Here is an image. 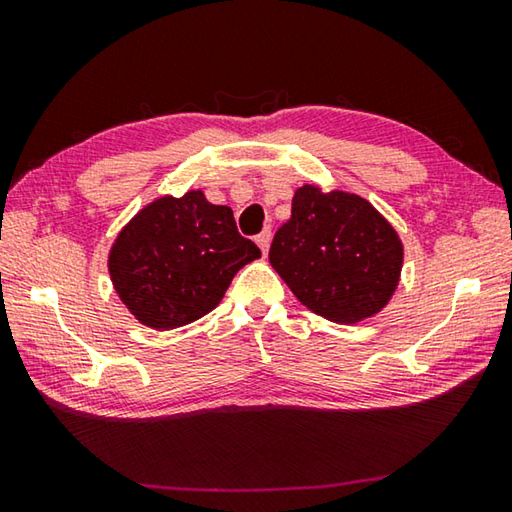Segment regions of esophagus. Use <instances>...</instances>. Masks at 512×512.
<instances>
[{
    "label": "esophagus",
    "mask_w": 512,
    "mask_h": 512,
    "mask_svg": "<svg viewBox=\"0 0 512 512\" xmlns=\"http://www.w3.org/2000/svg\"><path fill=\"white\" fill-rule=\"evenodd\" d=\"M255 241H257V246L262 248V253L266 255L268 253V246H271V228H266L264 232H259V235L255 237Z\"/></svg>",
    "instance_id": "1"
}]
</instances>
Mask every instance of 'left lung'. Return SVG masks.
Returning <instances> with one entry per match:
<instances>
[{"instance_id":"1","label":"left lung","mask_w":512,"mask_h":512,"mask_svg":"<svg viewBox=\"0 0 512 512\" xmlns=\"http://www.w3.org/2000/svg\"><path fill=\"white\" fill-rule=\"evenodd\" d=\"M402 241L366 198L300 187L268 262L302 305L352 325L386 307L400 282Z\"/></svg>"}]
</instances>
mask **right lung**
Listing matches in <instances>:
<instances>
[{"mask_svg": "<svg viewBox=\"0 0 512 512\" xmlns=\"http://www.w3.org/2000/svg\"><path fill=\"white\" fill-rule=\"evenodd\" d=\"M257 257L230 207L187 192L146 205L112 244L108 271L140 323L173 329L210 314L239 268Z\"/></svg>", "mask_w": 512, "mask_h": 512, "instance_id": "obj_1", "label": "right lung"}]
</instances>
